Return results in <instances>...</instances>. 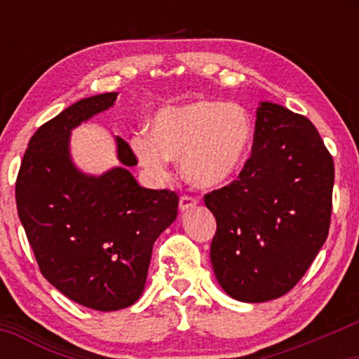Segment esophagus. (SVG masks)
I'll use <instances>...</instances> for the list:
<instances>
[{"instance_id":"1","label":"esophagus","mask_w":359,"mask_h":359,"mask_svg":"<svg viewBox=\"0 0 359 359\" xmlns=\"http://www.w3.org/2000/svg\"><path fill=\"white\" fill-rule=\"evenodd\" d=\"M196 204H198V199L193 198V196H181L180 198V210H189L196 208Z\"/></svg>"}]
</instances>
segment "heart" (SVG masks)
<instances>
[{
    "label": "heart",
    "instance_id": "heart-1",
    "mask_svg": "<svg viewBox=\"0 0 359 359\" xmlns=\"http://www.w3.org/2000/svg\"><path fill=\"white\" fill-rule=\"evenodd\" d=\"M253 140V119L243 106L201 100L156 112L150 134L139 132L130 145L151 180L163 178L173 158L191 184L217 188L245 168Z\"/></svg>",
    "mask_w": 359,
    "mask_h": 359
}]
</instances>
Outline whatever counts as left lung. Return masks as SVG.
I'll return each instance as SVG.
<instances>
[{
    "mask_svg": "<svg viewBox=\"0 0 359 359\" xmlns=\"http://www.w3.org/2000/svg\"><path fill=\"white\" fill-rule=\"evenodd\" d=\"M333 180L332 155L312 122L259 102L247 165L204 196L217 222L210 263L230 297L266 302L296 286L327 240Z\"/></svg>",
    "mask_w": 359,
    "mask_h": 359,
    "instance_id": "left-lung-1",
    "label": "left lung"
}]
</instances>
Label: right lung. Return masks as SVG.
<instances>
[{
    "mask_svg": "<svg viewBox=\"0 0 359 359\" xmlns=\"http://www.w3.org/2000/svg\"><path fill=\"white\" fill-rule=\"evenodd\" d=\"M116 97H85L39 127L16 180L18 214L43 278L63 296L101 312L137 302L155 240L178 214L173 191L137 183L129 171L137 158L121 137V166L95 176L73 163L72 130L114 106Z\"/></svg>",
    "mask_w": 359,
    "mask_h": 359,
    "instance_id": "1",
    "label": "right lung"
}]
</instances>
